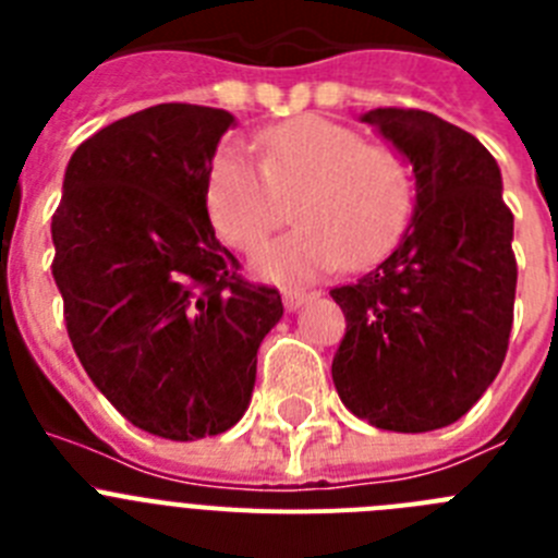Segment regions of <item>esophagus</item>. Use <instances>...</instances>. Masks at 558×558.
<instances>
[{
	"mask_svg": "<svg viewBox=\"0 0 558 558\" xmlns=\"http://www.w3.org/2000/svg\"><path fill=\"white\" fill-rule=\"evenodd\" d=\"M282 299H284V307H288V310H299L304 302H310V299H315V290L284 288V290H282Z\"/></svg>",
	"mask_w": 558,
	"mask_h": 558,
	"instance_id": "34e87169",
	"label": "esophagus"
}]
</instances>
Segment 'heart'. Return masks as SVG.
Listing matches in <instances>:
<instances>
[{
    "label": "heart",
    "mask_w": 558,
    "mask_h": 558,
    "mask_svg": "<svg viewBox=\"0 0 558 558\" xmlns=\"http://www.w3.org/2000/svg\"><path fill=\"white\" fill-rule=\"evenodd\" d=\"M263 161L223 145L206 172V209L226 243L254 251L288 218L293 231L254 256L274 282H310L347 263L363 268L386 254L411 211V179L399 153L366 145L352 128L299 117L259 136Z\"/></svg>",
    "instance_id": "obj_1"
}]
</instances>
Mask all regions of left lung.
Here are the masks:
<instances>
[{"instance_id": "8db88e82", "label": "left lung", "mask_w": 558, "mask_h": 558, "mask_svg": "<svg viewBox=\"0 0 558 558\" xmlns=\"http://www.w3.org/2000/svg\"><path fill=\"white\" fill-rule=\"evenodd\" d=\"M360 120L413 167L416 204L377 268L329 290L347 315L335 388L379 430H438L483 397L509 349L514 215L495 156L472 133L418 108H374Z\"/></svg>"}]
</instances>
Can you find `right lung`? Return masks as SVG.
<instances>
[{"label":"right lung","mask_w":558,"mask_h":558,"mask_svg":"<svg viewBox=\"0 0 558 558\" xmlns=\"http://www.w3.org/2000/svg\"><path fill=\"white\" fill-rule=\"evenodd\" d=\"M231 125L186 102L122 117L72 153L52 215L75 354L131 425L170 441L243 418L259 343L284 313L211 229L206 172Z\"/></svg>","instance_id":"obj_1"}]
</instances>
